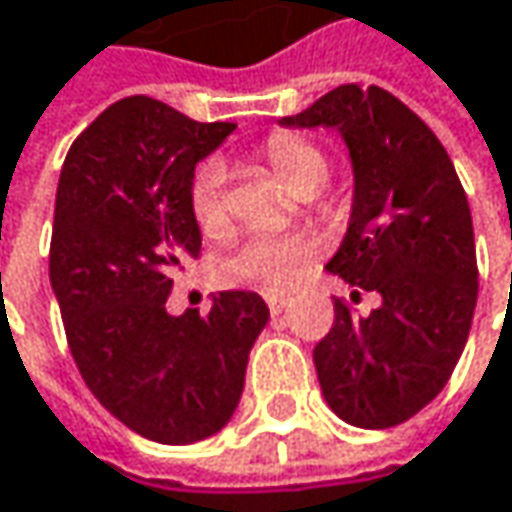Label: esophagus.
Segmentation results:
<instances>
[{
    "label": "esophagus",
    "instance_id": "esophagus-1",
    "mask_svg": "<svg viewBox=\"0 0 512 512\" xmlns=\"http://www.w3.org/2000/svg\"><path fill=\"white\" fill-rule=\"evenodd\" d=\"M266 305H269L272 314H281V311L287 308V299H284V296H266Z\"/></svg>",
    "mask_w": 512,
    "mask_h": 512
}]
</instances>
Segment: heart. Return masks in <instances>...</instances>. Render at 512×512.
<instances>
[{
    "label": "heart",
    "instance_id": "obj_1",
    "mask_svg": "<svg viewBox=\"0 0 512 512\" xmlns=\"http://www.w3.org/2000/svg\"><path fill=\"white\" fill-rule=\"evenodd\" d=\"M278 177L296 192L305 183L326 180V156L317 145L299 136H272L263 148ZM225 186L228 168L222 159H204L192 177L189 201L192 216L204 234L225 225ZM314 255V243L302 234H252L219 263V281L228 287H249L263 293H284L296 284L302 266Z\"/></svg>",
    "mask_w": 512,
    "mask_h": 512
}]
</instances>
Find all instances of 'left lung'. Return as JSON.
Masks as SVG:
<instances>
[{
    "instance_id": "8db88e82",
    "label": "left lung",
    "mask_w": 512,
    "mask_h": 512,
    "mask_svg": "<svg viewBox=\"0 0 512 512\" xmlns=\"http://www.w3.org/2000/svg\"><path fill=\"white\" fill-rule=\"evenodd\" d=\"M278 124L341 133L353 207L326 269L382 299L367 317L335 302L332 332L314 347L323 397L353 427L403 424L451 379L477 305L474 228L454 162L376 85H341Z\"/></svg>"
}]
</instances>
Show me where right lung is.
Here are the masks:
<instances>
[{
  "label": "right lung",
  "instance_id": "add662e5",
  "mask_svg": "<svg viewBox=\"0 0 512 512\" xmlns=\"http://www.w3.org/2000/svg\"><path fill=\"white\" fill-rule=\"evenodd\" d=\"M231 133L127 97L70 145L58 177L50 284L73 361L121 424L162 445L231 421L269 320L252 290L216 293L207 317L165 311L174 275L201 252L195 165Z\"/></svg>",
  "mask_w": 512,
  "mask_h": 512
}]
</instances>
